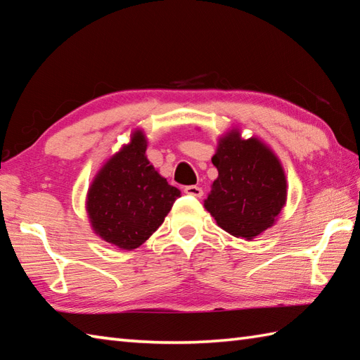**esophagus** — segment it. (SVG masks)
<instances>
[{"mask_svg": "<svg viewBox=\"0 0 360 360\" xmlns=\"http://www.w3.org/2000/svg\"><path fill=\"white\" fill-rule=\"evenodd\" d=\"M184 192L190 196H195V198H201L202 196V188L198 187V186H188L184 188Z\"/></svg>", "mask_w": 360, "mask_h": 360, "instance_id": "obj_1", "label": "esophagus"}]
</instances>
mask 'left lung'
I'll list each match as a JSON object with an SVG mask.
<instances>
[{
  "mask_svg": "<svg viewBox=\"0 0 360 360\" xmlns=\"http://www.w3.org/2000/svg\"><path fill=\"white\" fill-rule=\"evenodd\" d=\"M218 170L204 207L217 224L236 238L252 241L272 227L288 198V181L278 156L259 137H241L232 128L218 139L212 158Z\"/></svg>",
  "mask_w": 360,
  "mask_h": 360,
  "instance_id": "obj_1",
  "label": "left lung"
}]
</instances>
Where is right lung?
I'll return each instance as SVG.
<instances>
[{
    "mask_svg": "<svg viewBox=\"0 0 360 360\" xmlns=\"http://www.w3.org/2000/svg\"><path fill=\"white\" fill-rule=\"evenodd\" d=\"M147 136L136 128L128 143L105 160L86 193L93 232L122 250L137 249L155 233L181 190L147 159Z\"/></svg>",
    "mask_w": 360,
    "mask_h": 360,
    "instance_id": "add662e5",
    "label": "right lung"
}]
</instances>
